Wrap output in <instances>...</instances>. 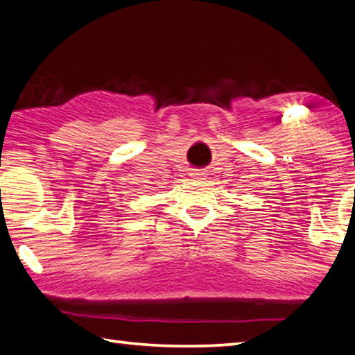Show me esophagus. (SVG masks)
Instances as JSON below:
<instances>
[{"mask_svg":"<svg viewBox=\"0 0 355 355\" xmlns=\"http://www.w3.org/2000/svg\"><path fill=\"white\" fill-rule=\"evenodd\" d=\"M191 175H192V177H194V175H199V173H191Z\"/></svg>","mask_w":355,"mask_h":355,"instance_id":"esophagus-1","label":"esophagus"}]
</instances>
